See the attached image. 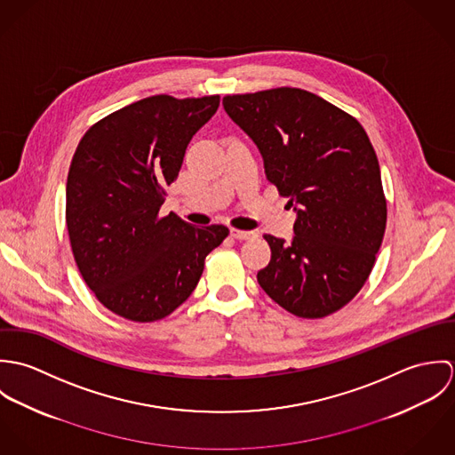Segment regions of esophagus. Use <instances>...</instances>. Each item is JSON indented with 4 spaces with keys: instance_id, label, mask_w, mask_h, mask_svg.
Masks as SVG:
<instances>
[{
    "instance_id": "obj_1",
    "label": "esophagus",
    "mask_w": 455,
    "mask_h": 455,
    "mask_svg": "<svg viewBox=\"0 0 455 455\" xmlns=\"http://www.w3.org/2000/svg\"><path fill=\"white\" fill-rule=\"evenodd\" d=\"M229 233L236 240H254L258 236V233H254V231H242V229H236V228H231Z\"/></svg>"
}]
</instances>
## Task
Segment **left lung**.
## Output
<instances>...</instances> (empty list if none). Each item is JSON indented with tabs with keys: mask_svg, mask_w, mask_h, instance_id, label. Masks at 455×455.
Segmentation results:
<instances>
[{
	"mask_svg": "<svg viewBox=\"0 0 455 455\" xmlns=\"http://www.w3.org/2000/svg\"><path fill=\"white\" fill-rule=\"evenodd\" d=\"M222 105L258 145L266 179L298 213L291 243L264 235L271 260L258 273L262 291L303 319L338 312L368 280L387 224L366 131L296 87L224 96Z\"/></svg>",
	"mask_w": 455,
	"mask_h": 455,
	"instance_id": "obj_1",
	"label": "left lung"
}]
</instances>
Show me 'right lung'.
Returning <instances> with one entry per match:
<instances>
[{
    "label": "right lung",
    "instance_id": "right-lung-1",
    "mask_svg": "<svg viewBox=\"0 0 455 455\" xmlns=\"http://www.w3.org/2000/svg\"><path fill=\"white\" fill-rule=\"evenodd\" d=\"M220 96L157 94L107 116L82 136L68 172L66 226L78 271L98 301L134 323L177 310L204 258L229 235L159 215L196 131Z\"/></svg>",
    "mask_w": 455,
    "mask_h": 455
}]
</instances>
